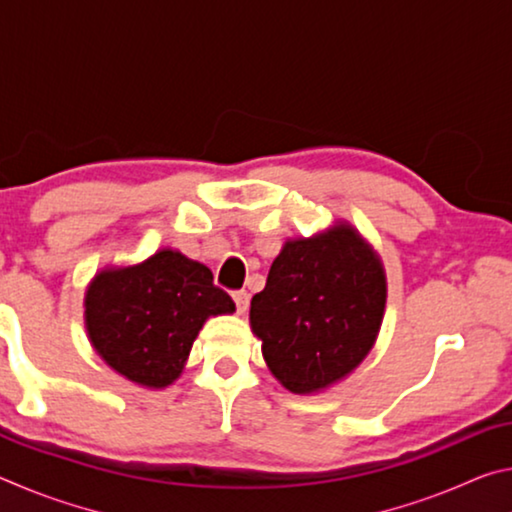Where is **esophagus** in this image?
Instances as JSON below:
<instances>
[{"label":"esophagus","instance_id":"esophagus-1","mask_svg":"<svg viewBox=\"0 0 512 512\" xmlns=\"http://www.w3.org/2000/svg\"><path fill=\"white\" fill-rule=\"evenodd\" d=\"M232 298H235V305L239 314H246L248 305H250V293L248 291H235L232 293Z\"/></svg>","mask_w":512,"mask_h":512}]
</instances>
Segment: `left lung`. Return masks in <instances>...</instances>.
I'll return each mask as SVG.
<instances>
[{"label": "left lung", "instance_id": "left-lung-1", "mask_svg": "<svg viewBox=\"0 0 512 512\" xmlns=\"http://www.w3.org/2000/svg\"><path fill=\"white\" fill-rule=\"evenodd\" d=\"M386 309L384 264L348 221L289 239L250 300L273 377L296 395L341 381L368 357Z\"/></svg>", "mask_w": 512, "mask_h": 512}]
</instances>
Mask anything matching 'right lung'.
I'll use <instances>...</instances> for the list:
<instances>
[{
  "label": "right lung",
  "mask_w": 512,
  "mask_h": 512,
  "mask_svg": "<svg viewBox=\"0 0 512 512\" xmlns=\"http://www.w3.org/2000/svg\"><path fill=\"white\" fill-rule=\"evenodd\" d=\"M85 329L108 366L144 388H167L183 372L210 316L235 302L212 271L180 250L162 248L133 266H108L85 291Z\"/></svg>",
  "instance_id": "1"
}]
</instances>
